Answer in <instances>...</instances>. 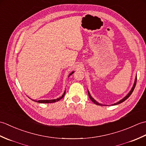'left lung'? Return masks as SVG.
<instances>
[{"label":"left lung","instance_id":"1","mask_svg":"<svg viewBox=\"0 0 146 146\" xmlns=\"http://www.w3.org/2000/svg\"><path fill=\"white\" fill-rule=\"evenodd\" d=\"M136 82H137V76H135V81H134V85H133V86H132V88H131V91H130L129 92V94L127 95L125 97H123L122 99H121V100H120V101H119V102H117V103H115V104H112L111 105H118V104H121V103H122L123 102H124L125 100H126L130 96H131V95L132 94V93L133 92V91H134V88H135V85H136ZM88 96H89V98H90V100L94 102V103L95 104H96V105H100V106H102V105H104V104H100V103H98V102H97V101H96L95 99L93 98L92 96H91V95H90V92H89V91L88 90Z\"/></svg>","mask_w":146,"mask_h":146}]
</instances>
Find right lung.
<instances>
[{
  "mask_svg": "<svg viewBox=\"0 0 146 146\" xmlns=\"http://www.w3.org/2000/svg\"><path fill=\"white\" fill-rule=\"evenodd\" d=\"M75 72V71H72V72L70 73V75H68V78L72 75V74ZM65 93H66V90H64L63 94L61 95V97H59V98H57L56 99H52V100H33V101L35 102H38V103H41V104H49V103H54V102H58L59 100H60L61 99L63 98L64 95H65Z\"/></svg>",
  "mask_w": 146,
  "mask_h": 146,
  "instance_id": "obj_1",
  "label": "right lung"
}]
</instances>
